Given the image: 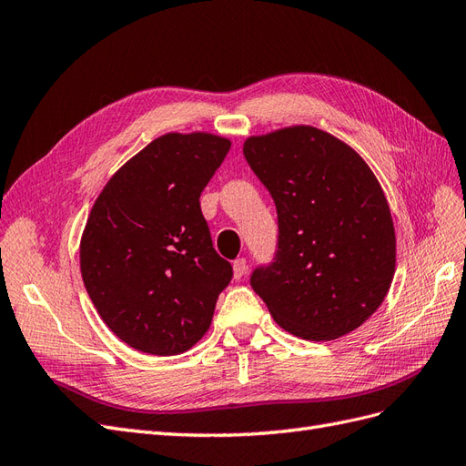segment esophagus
Masks as SVG:
<instances>
[{"label":"esophagus","mask_w":466,"mask_h":466,"mask_svg":"<svg viewBox=\"0 0 466 466\" xmlns=\"http://www.w3.org/2000/svg\"><path fill=\"white\" fill-rule=\"evenodd\" d=\"M245 272H247V260L245 258H237L233 262V276H235V279H241L245 276Z\"/></svg>","instance_id":"34e87169"}]
</instances>
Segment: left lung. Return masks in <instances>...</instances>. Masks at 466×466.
<instances>
[{
	"mask_svg": "<svg viewBox=\"0 0 466 466\" xmlns=\"http://www.w3.org/2000/svg\"><path fill=\"white\" fill-rule=\"evenodd\" d=\"M245 159L278 209L276 262L250 276L281 329L334 340L368 320L397 268L389 202L361 155L313 126L250 136Z\"/></svg>",
	"mask_w": 466,
	"mask_h": 466,
	"instance_id": "1",
	"label": "left lung"
}]
</instances>
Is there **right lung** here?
Listing matches in <instances>:
<instances>
[{"label":"right lung","mask_w":466,"mask_h":466,"mask_svg":"<svg viewBox=\"0 0 466 466\" xmlns=\"http://www.w3.org/2000/svg\"><path fill=\"white\" fill-rule=\"evenodd\" d=\"M229 147L208 132L165 134L126 161L91 208L79 245L83 284L106 327L146 354L190 350L233 278L200 209Z\"/></svg>","instance_id":"add662e5"}]
</instances>
